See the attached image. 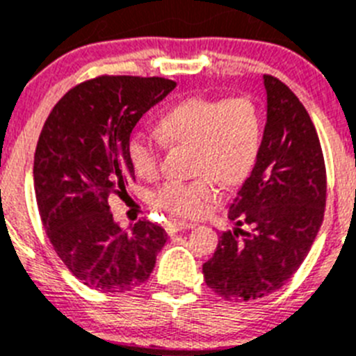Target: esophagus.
<instances>
[{
    "label": "esophagus",
    "mask_w": 356,
    "mask_h": 356,
    "mask_svg": "<svg viewBox=\"0 0 356 356\" xmlns=\"http://www.w3.org/2000/svg\"><path fill=\"white\" fill-rule=\"evenodd\" d=\"M197 223L193 222H181V220H172V222L166 223V232L174 234L177 230H186V229H193Z\"/></svg>",
    "instance_id": "esophagus-1"
}]
</instances>
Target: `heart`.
Wrapping results in <instances>:
<instances>
[{
    "instance_id": "heart-1",
    "label": "heart",
    "mask_w": 356,
    "mask_h": 356,
    "mask_svg": "<svg viewBox=\"0 0 356 356\" xmlns=\"http://www.w3.org/2000/svg\"><path fill=\"white\" fill-rule=\"evenodd\" d=\"M161 142L190 147L193 181H170L156 191V206L179 216H197L216 198L218 181L236 184L252 170L262 138V118L248 97H188L158 118ZM161 142L143 133L131 134L127 158L143 179L158 175Z\"/></svg>"
}]
</instances>
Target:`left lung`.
<instances>
[{
	"label": "left lung",
	"instance_id": "obj_1",
	"mask_svg": "<svg viewBox=\"0 0 356 356\" xmlns=\"http://www.w3.org/2000/svg\"><path fill=\"white\" fill-rule=\"evenodd\" d=\"M262 83L266 126L254 168L229 209L236 227L202 266L207 286L234 302L268 296L293 277L326 204L325 159L309 113L280 79L264 76Z\"/></svg>",
	"mask_w": 356,
	"mask_h": 356
}]
</instances>
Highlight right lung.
I'll return each instance as SVG.
<instances>
[{
	"instance_id": "1",
	"label": "right lung",
	"mask_w": 356,
	"mask_h": 356,
	"mask_svg": "<svg viewBox=\"0 0 356 356\" xmlns=\"http://www.w3.org/2000/svg\"><path fill=\"white\" fill-rule=\"evenodd\" d=\"M175 86L165 78L101 76L67 92L44 124L33 161L38 213L54 252L92 289L138 287L168 239L150 222L124 230L108 200L134 181L127 158L134 126Z\"/></svg>"
}]
</instances>
